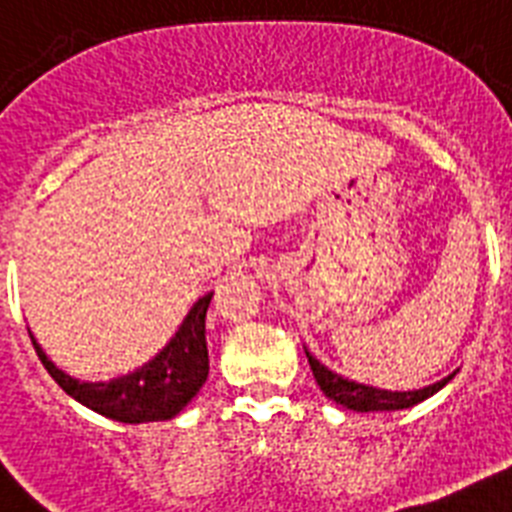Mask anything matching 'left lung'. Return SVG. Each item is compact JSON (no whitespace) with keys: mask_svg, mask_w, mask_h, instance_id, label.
I'll use <instances>...</instances> for the list:
<instances>
[{"mask_svg":"<svg viewBox=\"0 0 512 512\" xmlns=\"http://www.w3.org/2000/svg\"><path fill=\"white\" fill-rule=\"evenodd\" d=\"M307 363L313 368V376L321 386V392L326 394L328 400H334L336 405L347 407V410H355V413H381V410H405V407H413L418 402L434 397L442 386H447L452 381L455 373H450L442 381L436 384L423 386V389H413V392H392V389H378L371 384H360V381H352V378L342 376V373L331 371L328 365H323L313 352L305 347Z\"/></svg>","mask_w":512,"mask_h":512,"instance_id":"left-lung-1","label":"left lung"}]
</instances>
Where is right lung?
Returning a JSON list of instances; mask_svg holds the SVG:
<instances>
[{
	"label": "right lung",
	"instance_id": "obj_1",
	"mask_svg": "<svg viewBox=\"0 0 512 512\" xmlns=\"http://www.w3.org/2000/svg\"><path fill=\"white\" fill-rule=\"evenodd\" d=\"M210 299H213V292H207L191 305L176 336H170V342L152 360L110 381H83V378L70 376L68 371H62L49 360L47 352L36 342V336L31 331L28 334L49 376L60 384L62 392L70 394L89 410L120 423L170 421L197 397L210 373L205 339Z\"/></svg>",
	"mask_w": 512,
	"mask_h": 512
}]
</instances>
